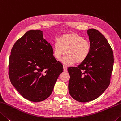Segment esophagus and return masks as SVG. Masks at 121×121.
Returning a JSON list of instances; mask_svg holds the SVG:
<instances>
[{
  "mask_svg": "<svg viewBox=\"0 0 121 121\" xmlns=\"http://www.w3.org/2000/svg\"><path fill=\"white\" fill-rule=\"evenodd\" d=\"M63 69H64V72H66L67 69H68V68H67V67L65 66V65H63Z\"/></svg>",
  "mask_w": 121,
  "mask_h": 121,
  "instance_id": "34e87169",
  "label": "esophagus"
}]
</instances>
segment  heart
<instances>
[{
	"mask_svg": "<svg viewBox=\"0 0 121 121\" xmlns=\"http://www.w3.org/2000/svg\"><path fill=\"white\" fill-rule=\"evenodd\" d=\"M92 45L90 41L85 39L76 33H65L63 34L59 41L56 39L53 43V56L61 59L63 64L72 65L75 63L80 64L84 63L90 54Z\"/></svg>",
	"mask_w": 121,
	"mask_h": 121,
	"instance_id": "obj_1",
	"label": "heart"
}]
</instances>
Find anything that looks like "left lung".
I'll list each match as a JSON object with an SVG mask.
<instances>
[{
  "instance_id": "1",
  "label": "left lung",
  "mask_w": 121,
  "mask_h": 121,
  "mask_svg": "<svg viewBox=\"0 0 121 121\" xmlns=\"http://www.w3.org/2000/svg\"><path fill=\"white\" fill-rule=\"evenodd\" d=\"M87 33L92 45L90 55L78 67L68 69L69 93L82 102L96 99L108 87L114 65L113 51L106 37L95 29Z\"/></svg>"
}]
</instances>
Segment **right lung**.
Listing matches in <instances>:
<instances>
[{"label": "right lung", "instance_id": "1", "mask_svg": "<svg viewBox=\"0 0 121 121\" xmlns=\"http://www.w3.org/2000/svg\"><path fill=\"white\" fill-rule=\"evenodd\" d=\"M40 30L28 31L12 48L9 62L11 84L26 99L40 102L50 95L63 71L52 47Z\"/></svg>", "mask_w": 121, "mask_h": 121}]
</instances>
